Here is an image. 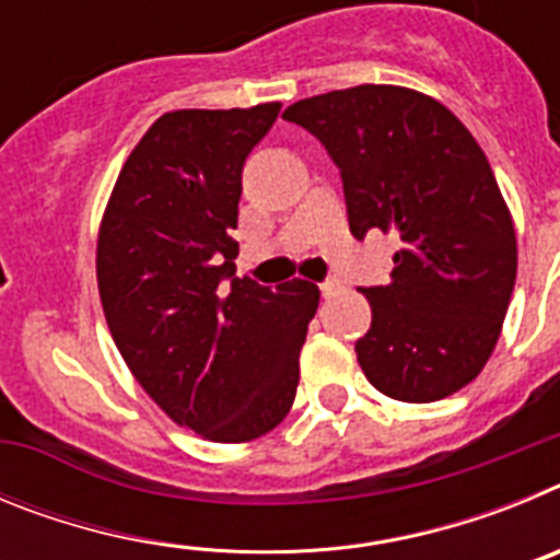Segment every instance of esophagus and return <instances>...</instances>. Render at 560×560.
I'll return each instance as SVG.
<instances>
[{
  "mask_svg": "<svg viewBox=\"0 0 560 560\" xmlns=\"http://www.w3.org/2000/svg\"><path fill=\"white\" fill-rule=\"evenodd\" d=\"M339 280H336V277H330V280H325L323 285H319V289H323V296H334L336 291H339Z\"/></svg>",
  "mask_w": 560,
  "mask_h": 560,
  "instance_id": "obj_1",
  "label": "esophagus"
}]
</instances>
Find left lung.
<instances>
[{
  "instance_id": "8db88e82",
  "label": "left lung",
  "mask_w": 560,
  "mask_h": 560,
  "mask_svg": "<svg viewBox=\"0 0 560 560\" xmlns=\"http://www.w3.org/2000/svg\"><path fill=\"white\" fill-rule=\"evenodd\" d=\"M323 142L350 232H398L387 285L361 289L373 323L355 341L378 393L429 404L491 359L516 283V230L488 156L434 97L364 83L283 112Z\"/></svg>"
}]
</instances>
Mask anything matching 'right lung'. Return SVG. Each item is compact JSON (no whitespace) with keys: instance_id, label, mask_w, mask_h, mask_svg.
Segmentation results:
<instances>
[{"instance_id":"right-lung-1","label":"right lung","mask_w":560,"mask_h":560,"mask_svg":"<svg viewBox=\"0 0 560 560\" xmlns=\"http://www.w3.org/2000/svg\"><path fill=\"white\" fill-rule=\"evenodd\" d=\"M280 103L162 114L122 165L97 235V289L140 387L179 427L246 443L289 415L319 305L308 280L235 277L241 173Z\"/></svg>"}]
</instances>
